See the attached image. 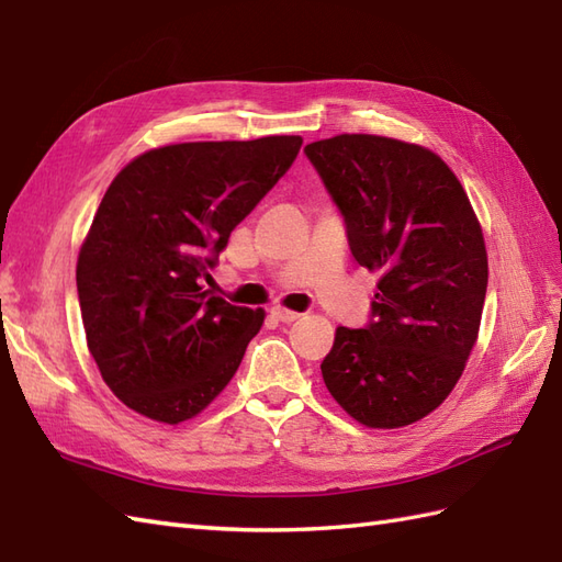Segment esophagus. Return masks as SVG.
Segmentation results:
<instances>
[{
    "instance_id": "34e87169",
    "label": "esophagus",
    "mask_w": 562,
    "mask_h": 562,
    "mask_svg": "<svg viewBox=\"0 0 562 562\" xmlns=\"http://www.w3.org/2000/svg\"><path fill=\"white\" fill-rule=\"evenodd\" d=\"M271 317L277 319V322H283V324H291V322H295L300 314L297 312H293V310H285V307H273L271 310Z\"/></svg>"
}]
</instances>
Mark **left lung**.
Segmentation results:
<instances>
[{
	"label": "left lung",
	"instance_id": "8db88e82",
	"mask_svg": "<svg viewBox=\"0 0 562 562\" xmlns=\"http://www.w3.org/2000/svg\"><path fill=\"white\" fill-rule=\"evenodd\" d=\"M305 155L344 214L352 257L381 273L369 324L336 328L324 384L364 427H407L448 398L476 344L488 283L482 226L427 147L344 133Z\"/></svg>",
	"mask_w": 562,
	"mask_h": 562
}]
</instances>
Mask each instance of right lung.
Wrapping results in <instances>:
<instances>
[{"instance_id":"add662e5","label":"right lung","mask_w":562,"mask_h":562,"mask_svg":"<svg viewBox=\"0 0 562 562\" xmlns=\"http://www.w3.org/2000/svg\"><path fill=\"white\" fill-rule=\"evenodd\" d=\"M300 145V135L167 145L106 188L76 285L104 384L138 415L193 419L234 379L265 310L231 305L200 279Z\"/></svg>"}]
</instances>
